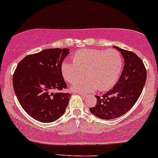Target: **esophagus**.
Returning a JSON list of instances; mask_svg holds the SVG:
<instances>
[{
  "label": "esophagus",
  "mask_w": 158,
  "mask_h": 158,
  "mask_svg": "<svg viewBox=\"0 0 158 158\" xmlns=\"http://www.w3.org/2000/svg\"><path fill=\"white\" fill-rule=\"evenodd\" d=\"M79 94H80L81 96H82L83 98H85L86 97H87V95H86L85 94H82V93H79Z\"/></svg>",
  "instance_id": "34e87169"
}]
</instances>
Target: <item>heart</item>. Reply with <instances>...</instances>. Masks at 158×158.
Returning <instances> with one entry per match:
<instances>
[{"label": "heart", "instance_id": "b5f03b06", "mask_svg": "<svg viewBox=\"0 0 158 158\" xmlns=\"http://www.w3.org/2000/svg\"><path fill=\"white\" fill-rule=\"evenodd\" d=\"M124 67V59L115 49L100 50L85 48L73 55V63L64 60L60 66L62 76L67 82L73 83L85 75L86 79L74 83L73 91L92 92L98 88L105 91L117 83Z\"/></svg>", "mask_w": 158, "mask_h": 158}]
</instances>
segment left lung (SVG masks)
Returning <instances> with one entry per match:
<instances>
[{"instance_id": "8db88e82", "label": "left lung", "mask_w": 158, "mask_h": 158, "mask_svg": "<svg viewBox=\"0 0 158 158\" xmlns=\"http://www.w3.org/2000/svg\"><path fill=\"white\" fill-rule=\"evenodd\" d=\"M113 47L124 58V69L115 86L101 97L96 95L97 104L89 109L93 115L105 120L120 117L132 108L143 91L147 77L143 60L136 54Z\"/></svg>"}]
</instances>
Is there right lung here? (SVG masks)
<instances>
[{
    "mask_svg": "<svg viewBox=\"0 0 158 158\" xmlns=\"http://www.w3.org/2000/svg\"><path fill=\"white\" fill-rule=\"evenodd\" d=\"M70 48H47L25 57L13 77V89L23 110L43 123L58 120L65 112L70 94L58 92L67 88L60 66Z\"/></svg>",
    "mask_w": 158,
    "mask_h": 158,
    "instance_id": "1",
    "label": "right lung"
}]
</instances>
